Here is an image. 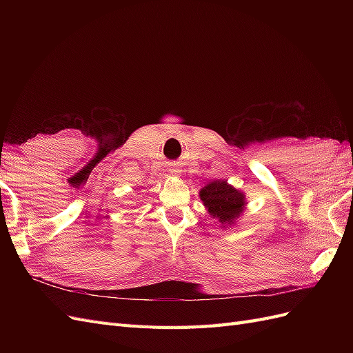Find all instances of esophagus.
I'll use <instances>...</instances> for the list:
<instances>
[{
  "mask_svg": "<svg viewBox=\"0 0 353 353\" xmlns=\"http://www.w3.org/2000/svg\"><path fill=\"white\" fill-rule=\"evenodd\" d=\"M170 172H172L174 175H178V172H179V170H178L176 168H172V169H170Z\"/></svg>",
  "mask_w": 353,
  "mask_h": 353,
  "instance_id": "obj_1",
  "label": "esophagus"
}]
</instances>
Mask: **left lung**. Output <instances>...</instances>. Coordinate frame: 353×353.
I'll return each mask as SVG.
<instances>
[{"label": "left lung", "mask_w": 353, "mask_h": 353, "mask_svg": "<svg viewBox=\"0 0 353 353\" xmlns=\"http://www.w3.org/2000/svg\"><path fill=\"white\" fill-rule=\"evenodd\" d=\"M199 196L209 215L225 230L236 225L248 205L243 191L228 184L225 179L212 181L199 191Z\"/></svg>", "instance_id": "obj_1"}]
</instances>
